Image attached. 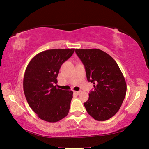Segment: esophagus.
I'll return each instance as SVG.
<instances>
[{
    "instance_id": "34e87169",
    "label": "esophagus",
    "mask_w": 149,
    "mask_h": 149,
    "mask_svg": "<svg viewBox=\"0 0 149 149\" xmlns=\"http://www.w3.org/2000/svg\"><path fill=\"white\" fill-rule=\"evenodd\" d=\"M74 92L75 93V94H79L81 92L80 91H74Z\"/></svg>"
}]
</instances>
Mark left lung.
I'll return each instance as SVG.
<instances>
[{"mask_svg": "<svg viewBox=\"0 0 149 149\" xmlns=\"http://www.w3.org/2000/svg\"><path fill=\"white\" fill-rule=\"evenodd\" d=\"M82 61L87 80L94 83L84 106L97 121H106L120 109L127 92L125 77L115 60L99 49H75Z\"/></svg>", "mask_w": 149, "mask_h": 149, "instance_id": "obj_1", "label": "left lung"}]
</instances>
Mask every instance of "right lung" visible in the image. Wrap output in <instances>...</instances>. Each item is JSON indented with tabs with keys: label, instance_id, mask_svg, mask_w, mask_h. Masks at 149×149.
<instances>
[{
	"label": "right lung",
	"instance_id": "obj_1",
	"mask_svg": "<svg viewBox=\"0 0 149 149\" xmlns=\"http://www.w3.org/2000/svg\"><path fill=\"white\" fill-rule=\"evenodd\" d=\"M75 49H52L37 54L26 67L23 89L29 106L44 121L54 123L68 115L72 90L57 88V77L63 63Z\"/></svg>",
	"mask_w": 149,
	"mask_h": 149
}]
</instances>
